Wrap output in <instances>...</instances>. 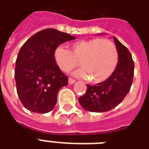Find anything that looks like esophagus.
Returning <instances> with one entry per match:
<instances>
[{
	"mask_svg": "<svg viewBox=\"0 0 149 149\" xmlns=\"http://www.w3.org/2000/svg\"><path fill=\"white\" fill-rule=\"evenodd\" d=\"M75 82H76V81H75V80L72 79V78H68V84H74Z\"/></svg>",
	"mask_w": 149,
	"mask_h": 149,
	"instance_id": "esophagus-1",
	"label": "esophagus"
}]
</instances>
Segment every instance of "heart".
I'll return each mask as SVG.
<instances>
[{
    "label": "heart",
    "instance_id": "obj_1",
    "mask_svg": "<svg viewBox=\"0 0 149 149\" xmlns=\"http://www.w3.org/2000/svg\"><path fill=\"white\" fill-rule=\"evenodd\" d=\"M68 49L57 46L53 51L56 65L63 72H69L78 65L82 68L73 72L75 77L90 78L93 83L106 81L118 64L116 45L108 39L84 40L72 43Z\"/></svg>",
    "mask_w": 149,
    "mask_h": 149
}]
</instances>
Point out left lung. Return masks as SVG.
Here are the masks:
<instances>
[{
  "instance_id": "obj_1",
  "label": "left lung",
  "mask_w": 149,
  "mask_h": 149,
  "mask_svg": "<svg viewBox=\"0 0 149 149\" xmlns=\"http://www.w3.org/2000/svg\"><path fill=\"white\" fill-rule=\"evenodd\" d=\"M117 52L118 64L114 72L106 81L96 85H87V92L79 97V103L88 112H108L121 103L130 90L134 77V62L128 49L113 37Z\"/></svg>"
}]
</instances>
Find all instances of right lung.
I'll return each mask as SVG.
<instances>
[{"label":"right lung","mask_w":149,"mask_h":149,"mask_svg":"<svg viewBox=\"0 0 149 149\" xmlns=\"http://www.w3.org/2000/svg\"><path fill=\"white\" fill-rule=\"evenodd\" d=\"M74 39L66 33L46 29L22 45L16 61L15 81L19 99L28 110L47 113L54 109L58 91L68 85V77L56 65L53 51Z\"/></svg>","instance_id":"right-lung-1"}]
</instances>
